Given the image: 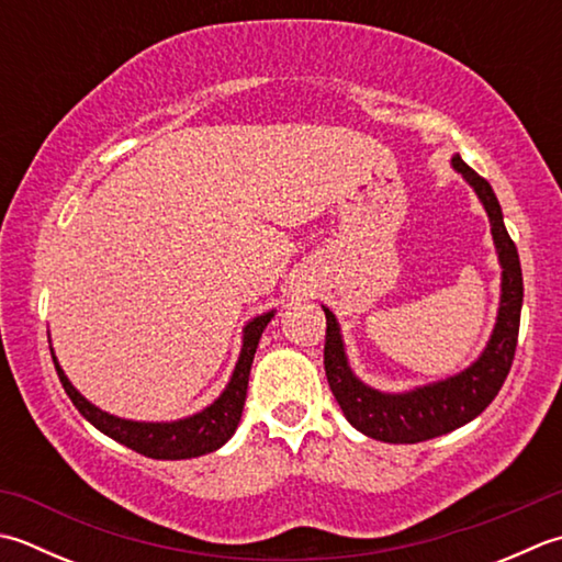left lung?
I'll use <instances>...</instances> for the list:
<instances>
[{"instance_id":"left-lung-1","label":"left lung","mask_w":562,"mask_h":562,"mask_svg":"<svg viewBox=\"0 0 562 562\" xmlns=\"http://www.w3.org/2000/svg\"><path fill=\"white\" fill-rule=\"evenodd\" d=\"M453 168L463 175L477 192L480 202L485 204L490 216L492 238L499 252L502 266V302L497 324L487 348L472 366L458 375L416 387L404 394L378 392L362 384L348 366L344 340L334 312L326 314V346H324V368L336 402L344 409L346 419L353 424L360 434L384 443H419L428 438L456 431L463 424L487 409L490 402L497 397L504 380L512 370L516 353V338H519L521 302H524V280L519 252L512 236L507 234L502 218V206L494 196L485 178L453 156Z\"/></svg>"}]
</instances>
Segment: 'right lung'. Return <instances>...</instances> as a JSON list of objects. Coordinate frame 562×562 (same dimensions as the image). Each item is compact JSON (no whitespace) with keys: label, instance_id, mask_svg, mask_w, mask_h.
Listing matches in <instances>:
<instances>
[{"label":"right lung","instance_id":"add662e5","mask_svg":"<svg viewBox=\"0 0 562 562\" xmlns=\"http://www.w3.org/2000/svg\"><path fill=\"white\" fill-rule=\"evenodd\" d=\"M272 316L274 312L256 316L244 328V348H240L236 370L234 375H231L226 390L222 392V397H218L214 404H209L200 414L187 416V419H180V422H165V424L128 422L97 409V406L87 402L82 394L72 387L70 380L65 378V372L58 366L55 356H53V362L63 382V390L68 392V397L77 406V412H80L87 422H90L94 428H99L102 434H106L109 438H114V441L124 443L126 448L136 450V453L146 458H156V460L196 458L222 448L228 438L234 436L236 426L240 422V414H244L252 356H256L258 340L262 331H266V326L270 324Z\"/></svg>","mask_w":562,"mask_h":562}]
</instances>
